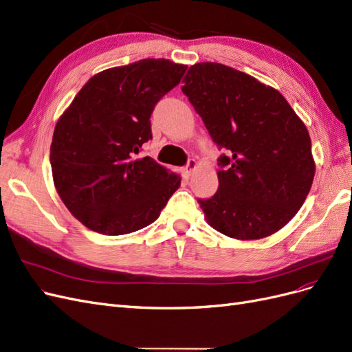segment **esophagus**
<instances>
[{
	"mask_svg": "<svg viewBox=\"0 0 352 352\" xmlns=\"http://www.w3.org/2000/svg\"><path fill=\"white\" fill-rule=\"evenodd\" d=\"M197 162H195V160H189V162H188V164L184 167V173L186 175V176H190V175H192L194 173V170L197 168Z\"/></svg>",
	"mask_w": 352,
	"mask_h": 352,
	"instance_id": "esophagus-1",
	"label": "esophagus"
}]
</instances>
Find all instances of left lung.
Masks as SVG:
<instances>
[{
    "label": "left lung",
    "mask_w": 352,
    "mask_h": 352,
    "mask_svg": "<svg viewBox=\"0 0 352 352\" xmlns=\"http://www.w3.org/2000/svg\"><path fill=\"white\" fill-rule=\"evenodd\" d=\"M182 92L201 116L219 157V189L198 199L208 225L241 241L273 235L301 208L316 164L302 120L283 95L220 63H198Z\"/></svg>",
    "instance_id": "left-lung-1"
}]
</instances>
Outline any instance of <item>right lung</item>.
I'll return each instance as SVG.
<instances>
[{"label": "right lung", "instance_id": "obj_1", "mask_svg": "<svg viewBox=\"0 0 352 352\" xmlns=\"http://www.w3.org/2000/svg\"><path fill=\"white\" fill-rule=\"evenodd\" d=\"M186 66L144 58L92 76L58 119L51 142L57 192L72 214L102 235L151 225L180 186V176L151 157V113Z\"/></svg>", "mask_w": 352, "mask_h": 352}]
</instances>
